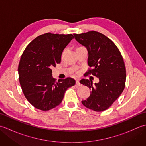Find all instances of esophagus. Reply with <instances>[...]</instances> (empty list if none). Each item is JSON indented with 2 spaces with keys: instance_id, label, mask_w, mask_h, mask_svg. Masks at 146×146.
<instances>
[{
  "instance_id": "34e87169",
  "label": "esophagus",
  "mask_w": 146,
  "mask_h": 146,
  "mask_svg": "<svg viewBox=\"0 0 146 146\" xmlns=\"http://www.w3.org/2000/svg\"><path fill=\"white\" fill-rule=\"evenodd\" d=\"M76 85H78V86H80V85H81V83H80V81H79L78 80H76Z\"/></svg>"
}]
</instances>
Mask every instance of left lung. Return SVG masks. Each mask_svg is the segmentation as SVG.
<instances>
[{
  "instance_id": "8db88e82",
  "label": "left lung",
  "mask_w": 146,
  "mask_h": 146,
  "mask_svg": "<svg viewBox=\"0 0 146 146\" xmlns=\"http://www.w3.org/2000/svg\"><path fill=\"white\" fill-rule=\"evenodd\" d=\"M73 35L88 50L90 68L85 74L99 78V82L95 85L92 80H81L80 83L92 90L89 97L82 103L92 110L104 111L119 98L125 88L126 70L122 56L114 42L100 33L90 31Z\"/></svg>"
}]
</instances>
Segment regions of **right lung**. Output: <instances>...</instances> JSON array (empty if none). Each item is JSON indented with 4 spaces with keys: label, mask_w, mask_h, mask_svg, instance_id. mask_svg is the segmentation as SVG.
<instances>
[{
    "label": "right lung",
    "mask_w": 146,
    "mask_h": 146,
    "mask_svg": "<svg viewBox=\"0 0 146 146\" xmlns=\"http://www.w3.org/2000/svg\"><path fill=\"white\" fill-rule=\"evenodd\" d=\"M73 38L72 34H43L33 40L21 56L18 73L22 90L39 110L47 111L58 106L66 90L75 84L70 77L56 82L51 70L61 63L62 52Z\"/></svg>",
    "instance_id": "1"
}]
</instances>
